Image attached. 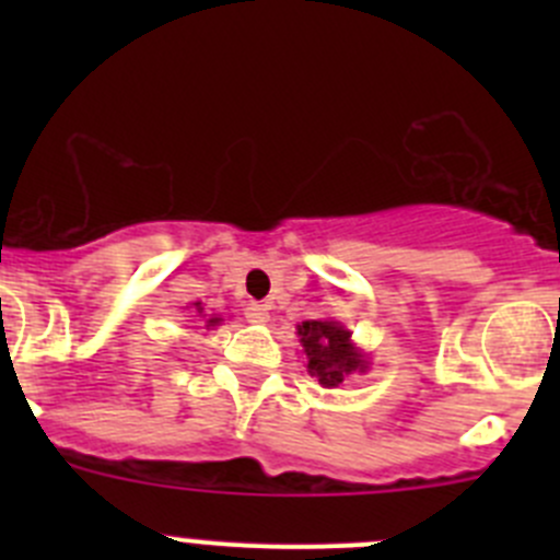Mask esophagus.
<instances>
[{
	"label": "esophagus",
	"mask_w": 560,
	"mask_h": 560,
	"mask_svg": "<svg viewBox=\"0 0 560 560\" xmlns=\"http://www.w3.org/2000/svg\"><path fill=\"white\" fill-rule=\"evenodd\" d=\"M244 314L248 322H257V325L259 322H268V306H262V303H246Z\"/></svg>",
	"instance_id": "obj_1"
}]
</instances>
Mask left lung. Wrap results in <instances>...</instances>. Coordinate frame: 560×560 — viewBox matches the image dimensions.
I'll return each mask as SVG.
<instances>
[{"instance_id":"1","label":"left lung","mask_w":560,"mask_h":560,"mask_svg":"<svg viewBox=\"0 0 560 560\" xmlns=\"http://www.w3.org/2000/svg\"><path fill=\"white\" fill-rule=\"evenodd\" d=\"M298 336L308 354V374L316 376L319 385L338 387L343 376L365 369L360 352L349 343V332L336 322H303Z\"/></svg>"}]
</instances>
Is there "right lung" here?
Returning a JSON list of instances; mask_svg holds the SVG:
<instances>
[{
    "instance_id": "right-lung-1",
    "label": "right lung",
    "mask_w": 560,
    "mask_h": 560,
    "mask_svg": "<svg viewBox=\"0 0 560 560\" xmlns=\"http://www.w3.org/2000/svg\"><path fill=\"white\" fill-rule=\"evenodd\" d=\"M219 322V316H211V319H208V325H217Z\"/></svg>"
}]
</instances>
